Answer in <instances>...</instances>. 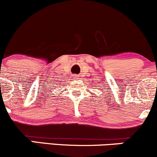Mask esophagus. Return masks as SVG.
Instances as JSON below:
<instances>
[{"label":"esophagus","instance_id":"1","mask_svg":"<svg viewBox=\"0 0 157 157\" xmlns=\"http://www.w3.org/2000/svg\"><path fill=\"white\" fill-rule=\"evenodd\" d=\"M73 78H74V80H78V79H79V76H77V75H74V76H73Z\"/></svg>","mask_w":157,"mask_h":157}]
</instances>
